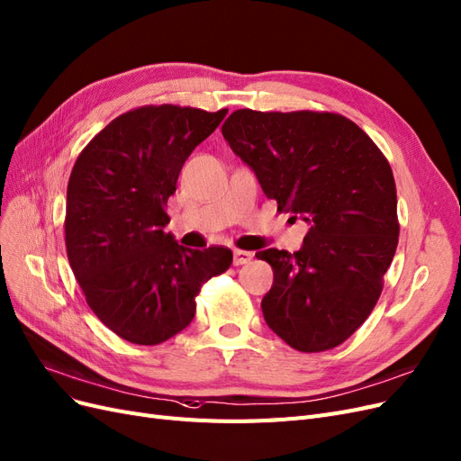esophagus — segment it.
Here are the masks:
<instances>
[{
  "instance_id": "34e87169",
  "label": "esophagus",
  "mask_w": 461,
  "mask_h": 461,
  "mask_svg": "<svg viewBox=\"0 0 461 461\" xmlns=\"http://www.w3.org/2000/svg\"><path fill=\"white\" fill-rule=\"evenodd\" d=\"M253 259L251 251H244V249H234V265H246Z\"/></svg>"
}]
</instances>
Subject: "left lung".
Wrapping results in <instances>:
<instances>
[{"label":"left lung","instance_id":"8db88e82","mask_svg":"<svg viewBox=\"0 0 461 461\" xmlns=\"http://www.w3.org/2000/svg\"><path fill=\"white\" fill-rule=\"evenodd\" d=\"M267 198L311 225L303 248H268L265 322L295 351L322 353L362 326L399 244L396 186L384 152L336 113L240 108L221 128ZM295 219V217H294Z\"/></svg>","mask_w":461,"mask_h":461}]
</instances>
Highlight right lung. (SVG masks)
Returning <instances> with one entry per match:
<instances>
[{"label": "right lung", "instance_id": "add662e5", "mask_svg": "<svg viewBox=\"0 0 461 461\" xmlns=\"http://www.w3.org/2000/svg\"><path fill=\"white\" fill-rule=\"evenodd\" d=\"M227 113L133 108L95 135L72 167L67 256L91 311L125 341L158 345L185 330L202 285L232 265L229 248L188 249L164 232L185 160Z\"/></svg>", "mask_w": 461, "mask_h": 461}]
</instances>
